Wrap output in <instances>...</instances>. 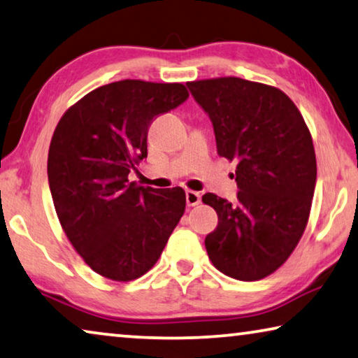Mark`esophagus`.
I'll list each match as a JSON object with an SVG mask.
<instances>
[{"instance_id":"obj_1","label":"esophagus","mask_w":358,"mask_h":358,"mask_svg":"<svg viewBox=\"0 0 358 358\" xmlns=\"http://www.w3.org/2000/svg\"><path fill=\"white\" fill-rule=\"evenodd\" d=\"M186 203H188V207H196L201 203V194L196 191H186Z\"/></svg>"}]
</instances>
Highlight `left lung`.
I'll list each match as a JSON object with an SVG mask.
<instances>
[{
    "instance_id": "8db88e82",
    "label": "left lung",
    "mask_w": 358,
    "mask_h": 358,
    "mask_svg": "<svg viewBox=\"0 0 358 358\" xmlns=\"http://www.w3.org/2000/svg\"><path fill=\"white\" fill-rule=\"evenodd\" d=\"M188 87L213 124L218 155L237 162L236 202L202 196L218 215L206 237L208 258L232 279H264L288 259L308 224L317 178L310 132L274 86L224 76Z\"/></svg>"
}]
</instances>
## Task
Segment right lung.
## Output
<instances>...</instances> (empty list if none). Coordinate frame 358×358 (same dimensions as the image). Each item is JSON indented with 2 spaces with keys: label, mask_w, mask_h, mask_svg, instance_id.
Returning <instances> with one entry per match:
<instances>
[{
  "label": "right lung",
  "mask_w": 358,
  "mask_h": 358,
  "mask_svg": "<svg viewBox=\"0 0 358 358\" xmlns=\"http://www.w3.org/2000/svg\"><path fill=\"white\" fill-rule=\"evenodd\" d=\"M189 97L181 83L124 79L71 105L54 130L48 178L57 217L90 269L116 282L146 274L183 217L181 188L129 181L155 119Z\"/></svg>",
  "instance_id": "1"
}]
</instances>
